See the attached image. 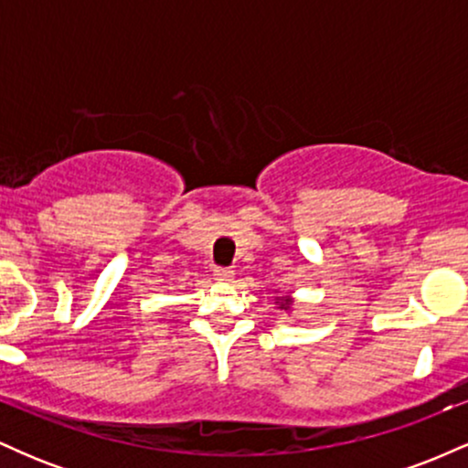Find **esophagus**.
Segmentation results:
<instances>
[{"instance_id":"34e87169","label":"esophagus","mask_w":468,"mask_h":468,"mask_svg":"<svg viewBox=\"0 0 468 468\" xmlns=\"http://www.w3.org/2000/svg\"><path fill=\"white\" fill-rule=\"evenodd\" d=\"M235 271H230V268H216V271H213V277H216L219 283H229Z\"/></svg>"}]
</instances>
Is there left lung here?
Here are the masks:
<instances>
[{
    "label": "left lung",
    "instance_id": "1",
    "mask_svg": "<svg viewBox=\"0 0 468 468\" xmlns=\"http://www.w3.org/2000/svg\"><path fill=\"white\" fill-rule=\"evenodd\" d=\"M275 305L279 310H283V313H292V305H294L292 294H277Z\"/></svg>",
    "mask_w": 468,
    "mask_h": 468
}]
</instances>
